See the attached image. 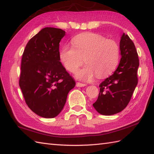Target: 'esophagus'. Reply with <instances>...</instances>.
<instances>
[{"mask_svg": "<svg viewBox=\"0 0 154 154\" xmlns=\"http://www.w3.org/2000/svg\"><path fill=\"white\" fill-rule=\"evenodd\" d=\"M86 85L84 84V83H79V82H77L76 83V86L78 87H84Z\"/></svg>", "mask_w": 154, "mask_h": 154, "instance_id": "obj_1", "label": "esophagus"}]
</instances>
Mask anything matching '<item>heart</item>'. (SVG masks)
<instances>
[{"label":"heart","mask_w":154,"mask_h":154,"mask_svg":"<svg viewBox=\"0 0 154 154\" xmlns=\"http://www.w3.org/2000/svg\"><path fill=\"white\" fill-rule=\"evenodd\" d=\"M73 46L64 45L60 58L66 69L75 73L84 63L87 65L76 74L77 78L90 79L94 75L103 78L111 74L119 61L120 48L117 42L102 35L85 32L72 39Z\"/></svg>","instance_id":"heart-1"}]
</instances>
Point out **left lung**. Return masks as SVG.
I'll list each match as a JSON object with an SVG mask.
<instances>
[{"mask_svg": "<svg viewBox=\"0 0 154 154\" xmlns=\"http://www.w3.org/2000/svg\"><path fill=\"white\" fill-rule=\"evenodd\" d=\"M120 50L119 66L112 75L99 85V97L93 104L103 115H112L125 109L138 82V55L134 42L124 33L121 37Z\"/></svg>", "mask_w": 154, "mask_h": 154, "instance_id": "left-lung-1", "label": "left lung"}]
</instances>
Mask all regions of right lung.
Masks as SVG:
<instances>
[{"label":"right lung","instance_id":"1","mask_svg":"<svg viewBox=\"0 0 154 154\" xmlns=\"http://www.w3.org/2000/svg\"><path fill=\"white\" fill-rule=\"evenodd\" d=\"M61 29L46 27L26 45L19 86L28 107L38 115L54 118L63 109L75 82L60 61Z\"/></svg>","mask_w":154,"mask_h":154}]
</instances>
